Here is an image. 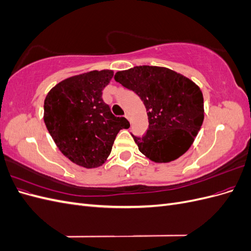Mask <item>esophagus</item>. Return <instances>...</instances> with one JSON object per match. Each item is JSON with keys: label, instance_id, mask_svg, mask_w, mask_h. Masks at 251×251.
<instances>
[{"label": "esophagus", "instance_id": "1", "mask_svg": "<svg viewBox=\"0 0 251 251\" xmlns=\"http://www.w3.org/2000/svg\"><path fill=\"white\" fill-rule=\"evenodd\" d=\"M126 118L128 120V121H130V123H131V116H130V114H128V113H126Z\"/></svg>", "mask_w": 251, "mask_h": 251}]
</instances>
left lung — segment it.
Segmentation results:
<instances>
[{
  "label": "left lung",
  "mask_w": 251,
  "mask_h": 251,
  "mask_svg": "<svg viewBox=\"0 0 251 251\" xmlns=\"http://www.w3.org/2000/svg\"><path fill=\"white\" fill-rule=\"evenodd\" d=\"M115 80L132 90L147 109L149 128L132 135L141 153L156 163L176 160L191 148L204 119L199 86L165 67L136 66L118 71Z\"/></svg>",
  "instance_id": "left-lung-1"
}]
</instances>
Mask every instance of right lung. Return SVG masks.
I'll use <instances>...</instances> for the list:
<instances>
[{"instance_id": "1", "label": "right lung", "mask_w": 251, "mask_h": 251, "mask_svg": "<svg viewBox=\"0 0 251 251\" xmlns=\"http://www.w3.org/2000/svg\"><path fill=\"white\" fill-rule=\"evenodd\" d=\"M113 75L112 70L74 75L58 82L45 98L44 121L52 139L82 168L102 165L118 132L130 126L125 117L114 116L101 98Z\"/></svg>"}]
</instances>
